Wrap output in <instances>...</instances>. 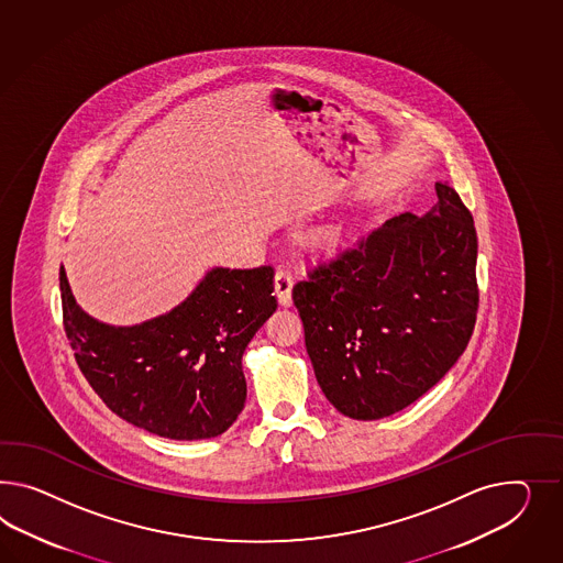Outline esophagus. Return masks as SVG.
I'll use <instances>...</instances> for the list:
<instances>
[{
  "label": "esophagus",
  "instance_id": "obj_1",
  "mask_svg": "<svg viewBox=\"0 0 563 563\" xmlns=\"http://www.w3.org/2000/svg\"><path fill=\"white\" fill-rule=\"evenodd\" d=\"M274 289H276V297L278 303L290 305V289H292V274L287 268H278L274 274Z\"/></svg>",
  "mask_w": 563,
  "mask_h": 563
}]
</instances>
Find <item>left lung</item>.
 I'll use <instances>...</instances> for the list:
<instances>
[{"label":"left lung","instance_id":"8db88e82","mask_svg":"<svg viewBox=\"0 0 563 563\" xmlns=\"http://www.w3.org/2000/svg\"><path fill=\"white\" fill-rule=\"evenodd\" d=\"M428 213L373 229L292 287L323 396L354 420L408 408L472 340L477 233L455 188L437 184Z\"/></svg>","mask_w":563,"mask_h":563}]
</instances>
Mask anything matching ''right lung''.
Returning <instances> with one entry per match:
<instances>
[{
    "label": "right lung",
    "instance_id": "add662e5",
    "mask_svg": "<svg viewBox=\"0 0 563 563\" xmlns=\"http://www.w3.org/2000/svg\"><path fill=\"white\" fill-rule=\"evenodd\" d=\"M63 328L91 389L129 424L211 439L243 410V350L276 309L273 266L214 268L166 316L133 328L91 320L59 271Z\"/></svg>",
    "mask_w": 563,
    "mask_h": 563
}]
</instances>
